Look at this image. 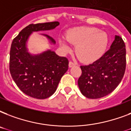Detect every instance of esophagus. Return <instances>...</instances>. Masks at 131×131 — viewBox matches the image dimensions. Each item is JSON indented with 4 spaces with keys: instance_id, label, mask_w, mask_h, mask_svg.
I'll list each match as a JSON object with an SVG mask.
<instances>
[{
    "instance_id": "obj_1",
    "label": "esophagus",
    "mask_w": 131,
    "mask_h": 131,
    "mask_svg": "<svg viewBox=\"0 0 131 131\" xmlns=\"http://www.w3.org/2000/svg\"><path fill=\"white\" fill-rule=\"evenodd\" d=\"M75 64H76L75 63V62H73L70 61L69 63V67H73L75 65Z\"/></svg>"
}]
</instances>
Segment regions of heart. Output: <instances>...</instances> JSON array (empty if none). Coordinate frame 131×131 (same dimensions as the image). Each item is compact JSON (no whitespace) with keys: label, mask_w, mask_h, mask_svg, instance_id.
I'll list each match as a JSON object with an SVG mask.
<instances>
[{"label":"heart","mask_w":131,"mask_h":131,"mask_svg":"<svg viewBox=\"0 0 131 131\" xmlns=\"http://www.w3.org/2000/svg\"><path fill=\"white\" fill-rule=\"evenodd\" d=\"M108 36L96 28L80 27L74 28L67 35V39H59L60 45L66 51L71 50L69 42L77 45L76 53L82 61L91 62L99 59L105 51Z\"/></svg>","instance_id":"heart-1"}]
</instances>
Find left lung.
I'll list each match as a JSON object with an SVG mask.
<instances>
[{
  "label": "left lung",
  "mask_w": 131,
  "mask_h": 131,
  "mask_svg": "<svg viewBox=\"0 0 131 131\" xmlns=\"http://www.w3.org/2000/svg\"><path fill=\"white\" fill-rule=\"evenodd\" d=\"M126 48L124 41L116 35L110 49L99 59L82 65L78 86L88 99H99L113 92L123 78L126 69Z\"/></svg>",
  "instance_id": "1"
}]
</instances>
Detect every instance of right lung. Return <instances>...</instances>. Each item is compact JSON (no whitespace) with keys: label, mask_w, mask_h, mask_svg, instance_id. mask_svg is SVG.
Here are the masks:
<instances>
[{"label":"right lung","mask_w":131,"mask_h":131,"mask_svg":"<svg viewBox=\"0 0 131 131\" xmlns=\"http://www.w3.org/2000/svg\"><path fill=\"white\" fill-rule=\"evenodd\" d=\"M58 21L31 24L14 38L10 50L9 71L17 87L26 95L38 99H45L53 94L60 80L69 68L67 58L60 57L54 51L47 50L38 55L28 52L26 42L32 32L55 28ZM55 44L56 41L43 35Z\"/></svg>","instance_id":"add662e5"}]
</instances>
